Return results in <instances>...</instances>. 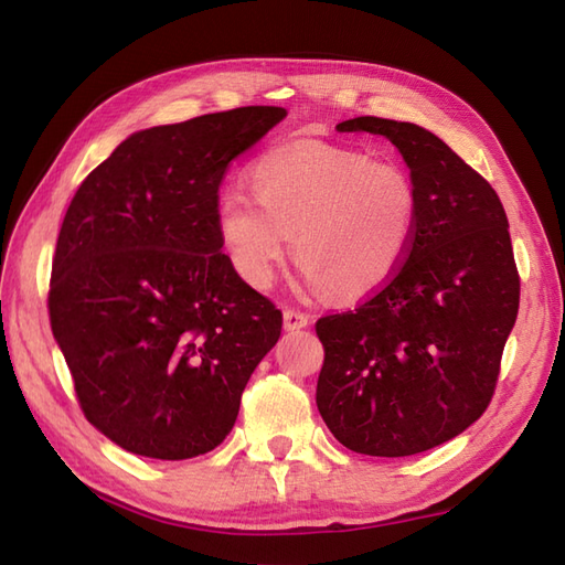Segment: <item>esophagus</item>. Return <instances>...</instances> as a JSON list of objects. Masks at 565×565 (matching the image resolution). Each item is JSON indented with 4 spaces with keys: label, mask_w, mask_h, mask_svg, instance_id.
Listing matches in <instances>:
<instances>
[{
    "label": "esophagus",
    "mask_w": 565,
    "mask_h": 565,
    "mask_svg": "<svg viewBox=\"0 0 565 565\" xmlns=\"http://www.w3.org/2000/svg\"><path fill=\"white\" fill-rule=\"evenodd\" d=\"M306 326H310V316L303 313V310H296V308L284 310V328L286 330H301Z\"/></svg>",
    "instance_id": "esophagus-1"
}]
</instances>
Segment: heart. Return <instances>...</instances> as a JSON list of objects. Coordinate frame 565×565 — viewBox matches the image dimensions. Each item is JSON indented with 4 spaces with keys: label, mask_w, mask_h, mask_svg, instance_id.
Listing matches in <instances>:
<instances>
[{
    "label": "heart",
    "mask_w": 565,
    "mask_h": 565,
    "mask_svg": "<svg viewBox=\"0 0 565 565\" xmlns=\"http://www.w3.org/2000/svg\"><path fill=\"white\" fill-rule=\"evenodd\" d=\"M247 184L255 201L223 196L215 227L227 262L252 289L274 284L291 235L306 289L342 301L383 289L411 255L419 196L398 162L306 142L262 154Z\"/></svg>",
    "instance_id": "obj_1"
}]
</instances>
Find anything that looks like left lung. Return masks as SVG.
<instances>
[{
  "label": "left lung",
  "instance_id": "obj_1",
  "mask_svg": "<svg viewBox=\"0 0 565 565\" xmlns=\"http://www.w3.org/2000/svg\"><path fill=\"white\" fill-rule=\"evenodd\" d=\"M338 130L386 136L417 186L411 255L364 303L322 316L316 403L340 444L411 456L449 441L493 401L520 310L505 209L447 142L415 124L359 116Z\"/></svg>",
  "mask_w": 565,
  "mask_h": 565
}]
</instances>
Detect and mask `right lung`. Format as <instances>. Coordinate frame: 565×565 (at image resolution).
Instances as JSON below:
<instances>
[{"mask_svg": "<svg viewBox=\"0 0 565 565\" xmlns=\"http://www.w3.org/2000/svg\"><path fill=\"white\" fill-rule=\"evenodd\" d=\"M281 106L134 134L92 170L60 227L47 313L84 417L126 451L194 459L231 435L281 310L223 255L227 167Z\"/></svg>", "mask_w": 565, "mask_h": 565, "instance_id": "obj_1", "label": "right lung"}]
</instances>
